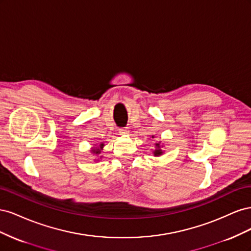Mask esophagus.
<instances>
[{
	"mask_svg": "<svg viewBox=\"0 0 251 251\" xmlns=\"http://www.w3.org/2000/svg\"><path fill=\"white\" fill-rule=\"evenodd\" d=\"M128 132H130V131H128L127 128H120V130H119L120 135H127Z\"/></svg>",
	"mask_w": 251,
	"mask_h": 251,
	"instance_id": "obj_1",
	"label": "esophagus"
}]
</instances>
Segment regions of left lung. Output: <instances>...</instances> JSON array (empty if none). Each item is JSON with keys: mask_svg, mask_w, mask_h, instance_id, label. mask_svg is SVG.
<instances>
[{"mask_svg": "<svg viewBox=\"0 0 251 251\" xmlns=\"http://www.w3.org/2000/svg\"><path fill=\"white\" fill-rule=\"evenodd\" d=\"M151 137L154 138V136H151ZM153 153H154V156H160V155L163 154V151L161 150L160 143H156V149H155V151H153Z\"/></svg>", "mask_w": 251, "mask_h": 251, "instance_id": "8db88e82", "label": "left lung"}]
</instances>
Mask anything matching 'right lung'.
I'll return each instance as SVG.
<instances>
[{"mask_svg": "<svg viewBox=\"0 0 251 251\" xmlns=\"http://www.w3.org/2000/svg\"><path fill=\"white\" fill-rule=\"evenodd\" d=\"M103 148V143H100V146L98 148H93L91 150V153H93L94 155H100L101 153V150Z\"/></svg>", "mask_w": 251, "mask_h": 251, "instance_id": "right-lung-1", "label": "right lung"}]
</instances>
